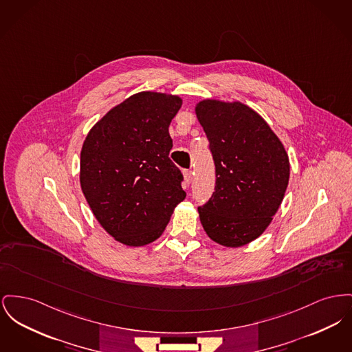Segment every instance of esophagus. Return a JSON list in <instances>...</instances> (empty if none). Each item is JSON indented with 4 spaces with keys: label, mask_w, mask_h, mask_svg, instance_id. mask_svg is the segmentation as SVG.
I'll return each instance as SVG.
<instances>
[{
    "label": "esophagus",
    "mask_w": 352,
    "mask_h": 352,
    "mask_svg": "<svg viewBox=\"0 0 352 352\" xmlns=\"http://www.w3.org/2000/svg\"><path fill=\"white\" fill-rule=\"evenodd\" d=\"M184 177H185V181H186V184L188 185L191 182V178H192V171L188 170V168H185L184 170Z\"/></svg>",
    "instance_id": "34e87169"
}]
</instances>
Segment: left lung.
Masks as SVG:
<instances>
[{
	"mask_svg": "<svg viewBox=\"0 0 352 352\" xmlns=\"http://www.w3.org/2000/svg\"><path fill=\"white\" fill-rule=\"evenodd\" d=\"M195 113L215 165V191L198 207L207 235L226 248L256 239L289 185V155L267 122L241 102L205 100Z\"/></svg>",
	"mask_w": 352,
	"mask_h": 352,
	"instance_id": "obj_1",
	"label": "left lung"
}]
</instances>
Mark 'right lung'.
I'll use <instances>...</instances> for the list:
<instances>
[{
  "instance_id": "add662e5",
  "label": "right lung",
  "mask_w": 352,
  "mask_h": 352,
  "mask_svg": "<svg viewBox=\"0 0 352 352\" xmlns=\"http://www.w3.org/2000/svg\"><path fill=\"white\" fill-rule=\"evenodd\" d=\"M181 106L177 96L134 94L94 124L83 142V195L101 226L127 246L160 238L186 198L184 175L168 157V126Z\"/></svg>"
}]
</instances>
